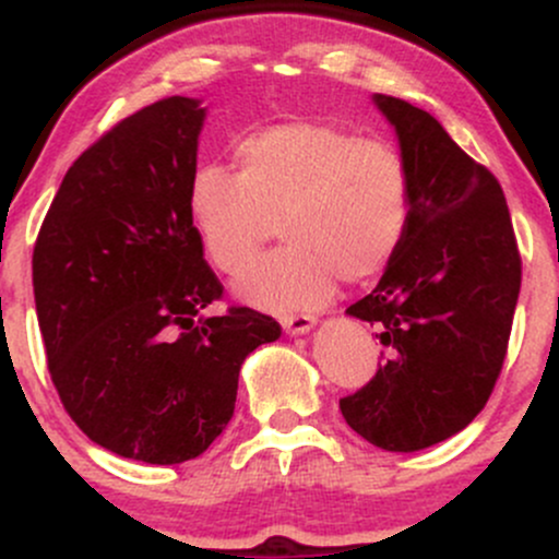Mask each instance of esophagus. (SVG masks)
Masks as SVG:
<instances>
[{
	"label": "esophagus",
	"instance_id": "obj_1",
	"mask_svg": "<svg viewBox=\"0 0 559 559\" xmlns=\"http://www.w3.org/2000/svg\"><path fill=\"white\" fill-rule=\"evenodd\" d=\"M281 325H284V331L288 336H305V333L312 331V325H316V318L312 316H288L281 320Z\"/></svg>",
	"mask_w": 559,
	"mask_h": 559
}]
</instances>
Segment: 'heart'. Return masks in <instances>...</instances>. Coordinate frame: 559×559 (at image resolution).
Returning a JSON list of instances; mask_svg holds the SVG:
<instances>
[{
	"label": "heart",
	"instance_id": "heart-1",
	"mask_svg": "<svg viewBox=\"0 0 559 559\" xmlns=\"http://www.w3.org/2000/svg\"><path fill=\"white\" fill-rule=\"evenodd\" d=\"M230 173L202 165L189 181V221L221 273H239L278 217L286 243L236 281L247 305L271 312L316 310L338 275L368 281L400 252L413 181L389 141L331 123H278L236 144Z\"/></svg>",
	"mask_w": 559,
	"mask_h": 559
}]
</instances>
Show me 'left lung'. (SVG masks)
Here are the masks:
<instances>
[{
	"label": "left lung",
	"mask_w": 559,
	"mask_h": 559,
	"mask_svg": "<svg viewBox=\"0 0 559 559\" xmlns=\"http://www.w3.org/2000/svg\"><path fill=\"white\" fill-rule=\"evenodd\" d=\"M413 181L404 241L346 316L378 325L389 360L338 402L344 420L386 452L460 433L489 402L521 294V254L502 186L433 115L376 94Z\"/></svg>",
	"instance_id": "8db88e82"
}]
</instances>
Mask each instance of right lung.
<instances>
[{"label": "right lung", "instance_id": "add662e5", "mask_svg": "<svg viewBox=\"0 0 559 559\" xmlns=\"http://www.w3.org/2000/svg\"><path fill=\"white\" fill-rule=\"evenodd\" d=\"M207 107H144L70 165L34 247L55 389L94 444L150 465L204 452L234 418L241 365L281 325L223 297L189 221Z\"/></svg>", "mask_w": 559, "mask_h": 559}]
</instances>
